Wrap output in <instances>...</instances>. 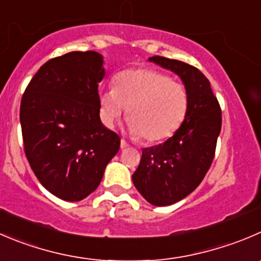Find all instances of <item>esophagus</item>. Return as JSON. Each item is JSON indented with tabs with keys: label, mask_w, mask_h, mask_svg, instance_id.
I'll return each instance as SVG.
<instances>
[{
	"label": "esophagus",
	"mask_w": 261,
	"mask_h": 261,
	"mask_svg": "<svg viewBox=\"0 0 261 261\" xmlns=\"http://www.w3.org/2000/svg\"><path fill=\"white\" fill-rule=\"evenodd\" d=\"M120 146H121V149H126V148H128V146H130V145H128L127 141H125V140H123V139H122V140H121Z\"/></svg>",
	"instance_id": "34e87169"
}]
</instances>
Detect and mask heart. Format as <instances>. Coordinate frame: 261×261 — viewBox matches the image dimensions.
Here are the masks:
<instances>
[{"label": "heart", "instance_id": "obj_1", "mask_svg": "<svg viewBox=\"0 0 261 261\" xmlns=\"http://www.w3.org/2000/svg\"><path fill=\"white\" fill-rule=\"evenodd\" d=\"M127 108L128 130L148 141L171 136L181 126L189 108V94L181 83L151 69L120 72L112 89L99 94V115L112 127Z\"/></svg>", "mask_w": 261, "mask_h": 261}]
</instances>
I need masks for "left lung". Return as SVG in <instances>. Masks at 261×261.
Wrapping results in <instances>:
<instances>
[{
  "label": "left lung",
  "mask_w": 261,
  "mask_h": 261,
  "mask_svg": "<svg viewBox=\"0 0 261 261\" xmlns=\"http://www.w3.org/2000/svg\"><path fill=\"white\" fill-rule=\"evenodd\" d=\"M150 62L181 77L189 94L186 117L173 136L143 149L133 182L148 203L166 206L191 194L205 177L216 153L222 112L211 83L196 67L153 56Z\"/></svg>",
  "instance_id": "8db88e82"
}]
</instances>
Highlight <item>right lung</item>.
Returning a JSON list of instances; mask_svg holds the SVG:
<instances>
[{
    "instance_id": "obj_1",
    "label": "right lung",
    "mask_w": 261,
    "mask_h": 261,
    "mask_svg": "<svg viewBox=\"0 0 261 261\" xmlns=\"http://www.w3.org/2000/svg\"><path fill=\"white\" fill-rule=\"evenodd\" d=\"M103 57L70 52L38 70L20 105L24 150L40 184L57 198L80 201L102 181L121 139L99 117Z\"/></svg>"
}]
</instances>
